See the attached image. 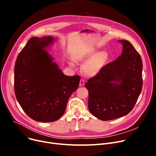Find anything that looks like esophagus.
I'll list each match as a JSON object with an SVG mask.
<instances>
[{
	"instance_id": "obj_1",
	"label": "esophagus",
	"mask_w": 156,
	"mask_h": 156,
	"mask_svg": "<svg viewBox=\"0 0 156 156\" xmlns=\"http://www.w3.org/2000/svg\"><path fill=\"white\" fill-rule=\"evenodd\" d=\"M85 85V80L81 79L80 80V86H83Z\"/></svg>"
}]
</instances>
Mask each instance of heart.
<instances>
[{
	"instance_id": "obj_1",
	"label": "heart",
	"mask_w": 156,
	"mask_h": 156,
	"mask_svg": "<svg viewBox=\"0 0 156 156\" xmlns=\"http://www.w3.org/2000/svg\"><path fill=\"white\" fill-rule=\"evenodd\" d=\"M108 54L105 52L96 53L94 50L88 51L78 57L81 61H87L83 66V71L88 75L94 76L99 73L108 59Z\"/></svg>"
}]
</instances>
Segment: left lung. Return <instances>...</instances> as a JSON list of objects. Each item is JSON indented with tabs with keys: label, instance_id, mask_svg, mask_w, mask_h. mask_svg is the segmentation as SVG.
Here are the masks:
<instances>
[{
	"label": "left lung",
	"instance_id": "1",
	"mask_svg": "<svg viewBox=\"0 0 156 156\" xmlns=\"http://www.w3.org/2000/svg\"><path fill=\"white\" fill-rule=\"evenodd\" d=\"M119 42L122 44L121 55L104 66L85 83L89 111L102 121L128 114L134 108L142 89L141 57L128 41Z\"/></svg>",
	"mask_w": 156,
	"mask_h": 156
}]
</instances>
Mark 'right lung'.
<instances>
[{
    "label": "right lung",
    "mask_w": 156,
    "mask_h": 156,
    "mask_svg": "<svg viewBox=\"0 0 156 156\" xmlns=\"http://www.w3.org/2000/svg\"><path fill=\"white\" fill-rule=\"evenodd\" d=\"M53 37H32L18 54L14 67V92L20 105L32 119H59L80 78L64 75L45 48Z\"/></svg>",
    "instance_id": "1"
}]
</instances>
